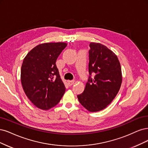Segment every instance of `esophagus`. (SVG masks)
Listing matches in <instances>:
<instances>
[{
  "instance_id": "obj_1",
  "label": "esophagus",
  "mask_w": 148,
  "mask_h": 148,
  "mask_svg": "<svg viewBox=\"0 0 148 148\" xmlns=\"http://www.w3.org/2000/svg\"><path fill=\"white\" fill-rule=\"evenodd\" d=\"M75 83V81L74 80H69L68 81V84L69 86H71V85H73V84H74Z\"/></svg>"
}]
</instances>
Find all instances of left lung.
I'll use <instances>...</instances> for the list:
<instances>
[{
	"mask_svg": "<svg viewBox=\"0 0 148 148\" xmlns=\"http://www.w3.org/2000/svg\"><path fill=\"white\" fill-rule=\"evenodd\" d=\"M89 46L90 75L84 92L77 98L88 111L97 112L106 108L116 97L121 86L122 71L117 56L107 47L95 42Z\"/></svg>",
	"mask_w": 148,
	"mask_h": 148,
	"instance_id": "obj_1",
	"label": "left lung"
}]
</instances>
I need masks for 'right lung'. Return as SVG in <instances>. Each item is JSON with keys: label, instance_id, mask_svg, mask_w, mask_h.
Wrapping results in <instances>:
<instances>
[{"label": "right lung", "instance_id": "1", "mask_svg": "<svg viewBox=\"0 0 148 148\" xmlns=\"http://www.w3.org/2000/svg\"><path fill=\"white\" fill-rule=\"evenodd\" d=\"M66 46L64 42L38 45L23 60L21 69L23 90L32 104L43 110L56 106L65 92L55 63Z\"/></svg>", "mask_w": 148, "mask_h": 148}]
</instances>
